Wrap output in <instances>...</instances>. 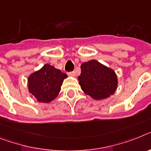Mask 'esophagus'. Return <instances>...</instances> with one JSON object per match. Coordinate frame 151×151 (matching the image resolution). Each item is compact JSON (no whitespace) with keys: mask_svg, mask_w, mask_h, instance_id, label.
I'll return each mask as SVG.
<instances>
[{"mask_svg":"<svg viewBox=\"0 0 151 151\" xmlns=\"http://www.w3.org/2000/svg\"><path fill=\"white\" fill-rule=\"evenodd\" d=\"M68 75L70 76V77H74V76H75V72L74 71L69 72V73H68Z\"/></svg>","mask_w":151,"mask_h":151,"instance_id":"esophagus-1","label":"esophagus"}]
</instances>
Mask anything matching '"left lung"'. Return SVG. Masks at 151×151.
I'll list each match as a JSON object with an SVG mask.
<instances>
[{
	"instance_id": "8db88e82",
	"label": "left lung",
	"mask_w": 151,
	"mask_h": 151,
	"mask_svg": "<svg viewBox=\"0 0 151 151\" xmlns=\"http://www.w3.org/2000/svg\"><path fill=\"white\" fill-rule=\"evenodd\" d=\"M81 69L79 84L86 94L94 100H103L115 93L118 82L114 70L95 60L83 63Z\"/></svg>"
}]
</instances>
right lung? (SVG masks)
Masks as SVG:
<instances>
[{
	"instance_id": "right-lung-1",
	"label": "right lung",
	"mask_w": 151,
	"mask_h": 151,
	"mask_svg": "<svg viewBox=\"0 0 151 151\" xmlns=\"http://www.w3.org/2000/svg\"><path fill=\"white\" fill-rule=\"evenodd\" d=\"M68 76L46 64L28 77V90L38 102L50 103L58 97L64 80Z\"/></svg>"
}]
</instances>
